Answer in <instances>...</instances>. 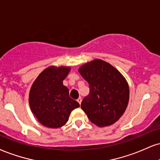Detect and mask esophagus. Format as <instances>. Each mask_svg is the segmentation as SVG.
<instances>
[{"label":"esophagus","mask_w":160,"mask_h":160,"mask_svg":"<svg viewBox=\"0 0 160 160\" xmlns=\"http://www.w3.org/2000/svg\"><path fill=\"white\" fill-rule=\"evenodd\" d=\"M77 101H78V103H80H80H81V102H82V98H79L78 99V100H77Z\"/></svg>","instance_id":"esophagus-1"}]
</instances>
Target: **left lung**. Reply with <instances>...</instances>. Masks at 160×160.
<instances>
[{"mask_svg": "<svg viewBox=\"0 0 160 160\" xmlns=\"http://www.w3.org/2000/svg\"><path fill=\"white\" fill-rule=\"evenodd\" d=\"M79 72L89 86V94L81 103L88 119L98 127L114 124L128 104L126 80L112 65L98 59L82 65Z\"/></svg>", "mask_w": 160, "mask_h": 160, "instance_id": "obj_1", "label": "left lung"}]
</instances>
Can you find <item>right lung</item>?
<instances>
[{
	"label": "right lung",
	"instance_id": "obj_1",
	"mask_svg": "<svg viewBox=\"0 0 160 160\" xmlns=\"http://www.w3.org/2000/svg\"><path fill=\"white\" fill-rule=\"evenodd\" d=\"M70 70L69 67H48L38 75L30 88L31 111L44 126L60 128L68 122L71 112L80 107L62 84Z\"/></svg>",
	"mask_w": 160,
	"mask_h": 160
}]
</instances>
